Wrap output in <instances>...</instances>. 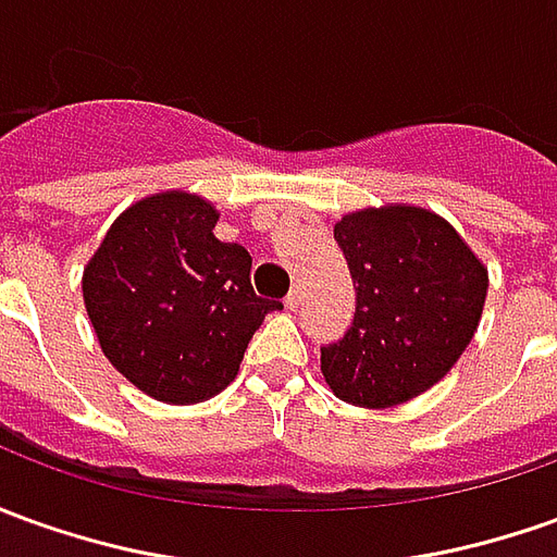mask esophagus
<instances>
[{
	"mask_svg": "<svg viewBox=\"0 0 557 557\" xmlns=\"http://www.w3.org/2000/svg\"><path fill=\"white\" fill-rule=\"evenodd\" d=\"M285 306L290 309V312H297V309H300L302 306V287L300 285L290 287V294L285 297Z\"/></svg>",
	"mask_w": 557,
	"mask_h": 557,
	"instance_id": "34e87169",
	"label": "esophagus"
}]
</instances>
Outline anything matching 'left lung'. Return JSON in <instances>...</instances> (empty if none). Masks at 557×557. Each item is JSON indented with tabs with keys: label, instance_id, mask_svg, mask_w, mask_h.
Instances as JSON below:
<instances>
[{
	"label": "left lung",
	"instance_id": "left-lung-1",
	"mask_svg": "<svg viewBox=\"0 0 557 557\" xmlns=\"http://www.w3.org/2000/svg\"><path fill=\"white\" fill-rule=\"evenodd\" d=\"M355 321L321 348V373L339 400L388 409L433 388L458 363L482 318L488 267L431 209L388 202L336 221Z\"/></svg>",
	"mask_w": 557,
	"mask_h": 557
}]
</instances>
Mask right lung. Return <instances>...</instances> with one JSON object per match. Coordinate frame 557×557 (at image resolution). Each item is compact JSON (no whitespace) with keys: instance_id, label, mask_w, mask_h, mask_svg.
Returning <instances> with one entry per match:
<instances>
[{"instance_id":"1","label":"right lung","mask_w":557,"mask_h":557,"mask_svg":"<svg viewBox=\"0 0 557 557\" xmlns=\"http://www.w3.org/2000/svg\"><path fill=\"white\" fill-rule=\"evenodd\" d=\"M218 209L187 190L133 202L81 275L84 309L111 367L172 406L221 394L255 330L282 302L257 297L251 255L212 230Z\"/></svg>"}]
</instances>
